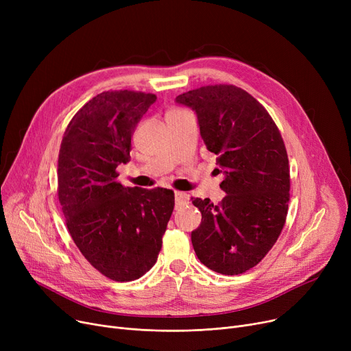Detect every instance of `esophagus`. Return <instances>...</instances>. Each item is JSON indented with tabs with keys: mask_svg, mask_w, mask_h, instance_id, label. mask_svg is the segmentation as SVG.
Instances as JSON below:
<instances>
[{
	"mask_svg": "<svg viewBox=\"0 0 351 351\" xmlns=\"http://www.w3.org/2000/svg\"><path fill=\"white\" fill-rule=\"evenodd\" d=\"M175 200H176V208L185 205L188 202V195L185 192H175Z\"/></svg>",
	"mask_w": 351,
	"mask_h": 351,
	"instance_id": "obj_1",
	"label": "esophagus"
}]
</instances>
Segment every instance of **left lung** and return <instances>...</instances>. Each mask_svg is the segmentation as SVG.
Returning <instances> with one entry per match:
<instances>
[{
	"mask_svg": "<svg viewBox=\"0 0 351 351\" xmlns=\"http://www.w3.org/2000/svg\"><path fill=\"white\" fill-rule=\"evenodd\" d=\"M176 102L195 110L216 171L225 175L219 205L192 197L202 213L191 236L195 253L216 273H245L269 253L286 223L290 169L279 128L259 101L234 85L200 86Z\"/></svg>",
	"mask_w": 351,
	"mask_h": 351,
	"instance_id": "left-lung-1",
	"label": "left lung"
}]
</instances>
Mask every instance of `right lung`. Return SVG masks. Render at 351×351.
Here are the masks:
<instances>
[{"mask_svg":"<svg viewBox=\"0 0 351 351\" xmlns=\"http://www.w3.org/2000/svg\"><path fill=\"white\" fill-rule=\"evenodd\" d=\"M155 101L139 90L101 92L73 115L61 142L58 199L68 232L90 266L115 282L136 280L156 263L175 206L171 189L117 180Z\"/></svg>","mask_w":351,"mask_h":351,"instance_id":"add662e5","label":"right lung"}]
</instances>
